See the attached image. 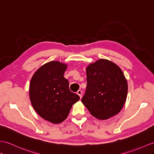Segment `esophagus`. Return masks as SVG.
<instances>
[{
	"label": "esophagus",
	"instance_id": "1",
	"mask_svg": "<svg viewBox=\"0 0 154 154\" xmlns=\"http://www.w3.org/2000/svg\"><path fill=\"white\" fill-rule=\"evenodd\" d=\"M77 94L80 97V98H82V91H81V90H78V91H77Z\"/></svg>",
	"mask_w": 154,
	"mask_h": 154
}]
</instances>
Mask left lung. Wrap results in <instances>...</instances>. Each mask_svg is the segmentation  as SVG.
<instances>
[{"mask_svg": "<svg viewBox=\"0 0 154 154\" xmlns=\"http://www.w3.org/2000/svg\"><path fill=\"white\" fill-rule=\"evenodd\" d=\"M87 87L82 102L92 116L106 119L117 114L125 102L127 82L120 68L100 59L86 69Z\"/></svg>", "mask_w": 154, "mask_h": 154, "instance_id": "8db88e82", "label": "left lung"}]
</instances>
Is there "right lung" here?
<instances>
[{"instance_id": "obj_1", "label": "right lung", "mask_w": 154, "mask_h": 154, "mask_svg": "<svg viewBox=\"0 0 154 154\" xmlns=\"http://www.w3.org/2000/svg\"><path fill=\"white\" fill-rule=\"evenodd\" d=\"M66 65L51 61L34 74L29 86L30 100L34 109L46 120L53 123L63 122L80 97L69 89L64 78Z\"/></svg>"}]
</instances>
